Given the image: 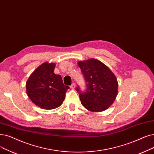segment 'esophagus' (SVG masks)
<instances>
[{
	"label": "esophagus",
	"mask_w": 154,
	"mask_h": 154,
	"mask_svg": "<svg viewBox=\"0 0 154 154\" xmlns=\"http://www.w3.org/2000/svg\"><path fill=\"white\" fill-rule=\"evenodd\" d=\"M75 83H73V84L70 85V88H71V89H75Z\"/></svg>",
	"instance_id": "1"
}]
</instances>
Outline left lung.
Masks as SVG:
<instances>
[{
	"label": "left lung",
	"instance_id": "left-lung-1",
	"mask_svg": "<svg viewBox=\"0 0 154 154\" xmlns=\"http://www.w3.org/2000/svg\"><path fill=\"white\" fill-rule=\"evenodd\" d=\"M87 84V90L79 94L81 104L91 112H101L108 109L118 95L116 77L108 66L95 58L79 61ZM77 91L80 92L77 88Z\"/></svg>",
	"mask_w": 154,
	"mask_h": 154
}]
</instances>
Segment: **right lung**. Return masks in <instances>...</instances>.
Instances as JSON below:
<instances>
[{
    "label": "right lung",
    "mask_w": 154,
    "mask_h": 154,
    "mask_svg": "<svg viewBox=\"0 0 154 154\" xmlns=\"http://www.w3.org/2000/svg\"><path fill=\"white\" fill-rule=\"evenodd\" d=\"M56 64L46 62L33 72L26 83L31 101L40 108L50 110L60 106L69 86L63 83L60 75L54 73Z\"/></svg>",
    "instance_id": "obj_1"
}]
</instances>
